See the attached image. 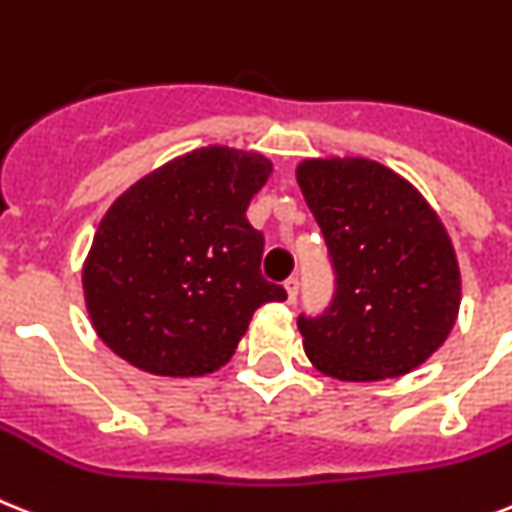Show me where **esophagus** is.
Masks as SVG:
<instances>
[{
    "label": "esophagus",
    "instance_id": "obj_1",
    "mask_svg": "<svg viewBox=\"0 0 512 512\" xmlns=\"http://www.w3.org/2000/svg\"><path fill=\"white\" fill-rule=\"evenodd\" d=\"M284 289H286V297H289V302H294V299H297V292H299V281H297V278H286Z\"/></svg>",
    "mask_w": 512,
    "mask_h": 512
}]
</instances>
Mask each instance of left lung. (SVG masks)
Returning <instances> with one entry per match:
<instances>
[{"mask_svg":"<svg viewBox=\"0 0 512 512\" xmlns=\"http://www.w3.org/2000/svg\"><path fill=\"white\" fill-rule=\"evenodd\" d=\"M297 184L326 239L334 302L299 318L305 355L339 381H384L426 363L460 310L447 228L410 181L368 157H310Z\"/></svg>","mask_w":512,"mask_h":512,"instance_id":"8db88e82","label":"left lung"}]
</instances>
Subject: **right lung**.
Wrapping results in <instances>:
<instances>
[{
	"instance_id": "obj_1",
	"label": "right lung",
	"mask_w": 512,
	"mask_h": 512,
	"mask_svg": "<svg viewBox=\"0 0 512 512\" xmlns=\"http://www.w3.org/2000/svg\"><path fill=\"white\" fill-rule=\"evenodd\" d=\"M273 173L257 152L202 147L128 186L83 263V299L99 339L155 376L226 365L252 315L286 292L260 276L263 234L247 207Z\"/></svg>"
}]
</instances>
